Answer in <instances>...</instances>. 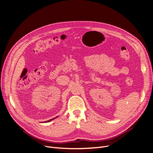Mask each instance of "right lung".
Wrapping results in <instances>:
<instances>
[{
	"label": "right lung",
	"instance_id": "right-lung-1",
	"mask_svg": "<svg viewBox=\"0 0 153 153\" xmlns=\"http://www.w3.org/2000/svg\"><path fill=\"white\" fill-rule=\"evenodd\" d=\"M58 117V116H57ZM56 117H55V118H56ZM53 119H54H54H50V120H48V121H46L45 122H50V121H51L52 120H53Z\"/></svg>",
	"mask_w": 153,
	"mask_h": 153
}]
</instances>
